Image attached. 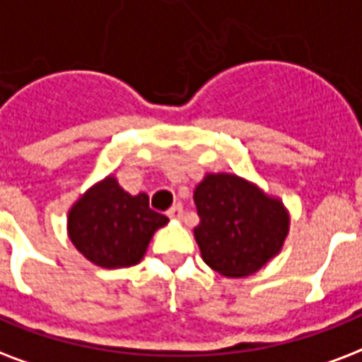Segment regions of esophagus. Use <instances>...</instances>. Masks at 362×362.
<instances>
[{
  "mask_svg": "<svg viewBox=\"0 0 362 362\" xmlns=\"http://www.w3.org/2000/svg\"><path fill=\"white\" fill-rule=\"evenodd\" d=\"M167 214H169V218H180L182 214H184V206L182 205L170 206L169 211H167Z\"/></svg>",
  "mask_w": 362,
  "mask_h": 362,
  "instance_id": "1",
  "label": "esophagus"
}]
</instances>
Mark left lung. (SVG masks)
Masks as SVG:
<instances>
[{
  "label": "left lung",
  "instance_id": "left-lung-1",
  "mask_svg": "<svg viewBox=\"0 0 362 362\" xmlns=\"http://www.w3.org/2000/svg\"><path fill=\"white\" fill-rule=\"evenodd\" d=\"M195 241L203 260L226 277L258 272L279 252L288 216L279 201L233 175H209L193 192Z\"/></svg>",
  "mask_w": 362,
  "mask_h": 362
}]
</instances>
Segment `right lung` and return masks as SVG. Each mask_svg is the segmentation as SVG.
<instances>
[{
	"mask_svg": "<svg viewBox=\"0 0 362 362\" xmlns=\"http://www.w3.org/2000/svg\"><path fill=\"white\" fill-rule=\"evenodd\" d=\"M167 222L165 214L151 211L146 193L132 197L110 176L74 205L68 231L87 260L112 269L138 264L151 235Z\"/></svg>",
	"mask_w": 362,
	"mask_h": 362,
	"instance_id": "1",
	"label": "right lung"
}]
</instances>
